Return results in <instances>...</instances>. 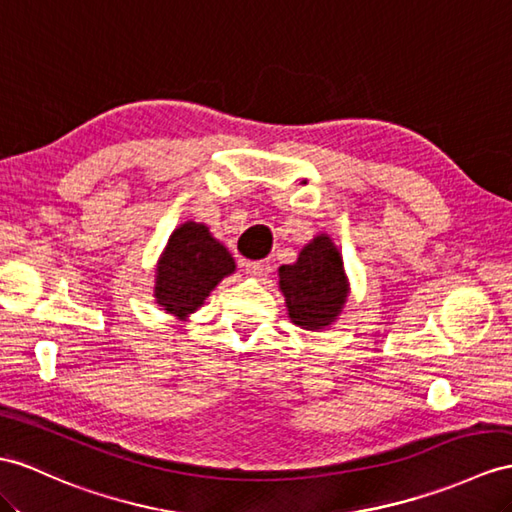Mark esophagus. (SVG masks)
<instances>
[{
	"instance_id": "esophagus-1",
	"label": "esophagus",
	"mask_w": 512,
	"mask_h": 512,
	"mask_svg": "<svg viewBox=\"0 0 512 512\" xmlns=\"http://www.w3.org/2000/svg\"><path fill=\"white\" fill-rule=\"evenodd\" d=\"M245 271H247L252 278L263 280V278L269 276L271 265H269V260H252V263H245Z\"/></svg>"
}]
</instances>
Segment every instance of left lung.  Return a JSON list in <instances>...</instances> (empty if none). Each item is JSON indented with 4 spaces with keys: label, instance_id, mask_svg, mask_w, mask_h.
<instances>
[{
    "label": "left lung",
    "instance_id": "left-lung-1",
    "mask_svg": "<svg viewBox=\"0 0 512 512\" xmlns=\"http://www.w3.org/2000/svg\"><path fill=\"white\" fill-rule=\"evenodd\" d=\"M278 278L286 315L304 330L332 328L350 297L343 256L326 232L313 236L297 254L295 263L282 265Z\"/></svg>",
    "mask_w": 512,
    "mask_h": 512
}]
</instances>
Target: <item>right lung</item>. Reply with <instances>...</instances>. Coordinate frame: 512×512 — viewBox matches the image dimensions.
I'll return each mask as SVG.
<instances>
[{"mask_svg":"<svg viewBox=\"0 0 512 512\" xmlns=\"http://www.w3.org/2000/svg\"><path fill=\"white\" fill-rule=\"evenodd\" d=\"M234 271L236 263L228 247L215 239L208 226L184 221L171 232L156 263L154 302L165 313L186 321Z\"/></svg>","mask_w":512,"mask_h":512,"instance_id":"right-lung-1","label":"right lung"}]
</instances>
